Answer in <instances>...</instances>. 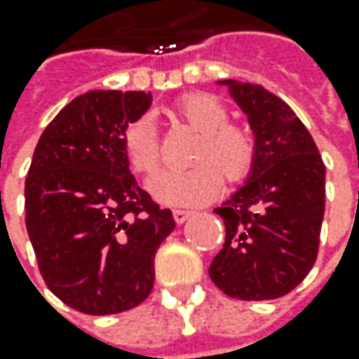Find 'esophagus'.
<instances>
[{
    "label": "esophagus",
    "instance_id": "esophagus-1",
    "mask_svg": "<svg viewBox=\"0 0 359 359\" xmlns=\"http://www.w3.org/2000/svg\"><path fill=\"white\" fill-rule=\"evenodd\" d=\"M172 217L177 220V224H182V222H187L192 217V212L191 210H172Z\"/></svg>",
    "mask_w": 359,
    "mask_h": 359
}]
</instances>
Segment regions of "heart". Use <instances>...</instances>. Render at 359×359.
Instances as JSON below:
<instances>
[{"label":"heart","instance_id":"b5f03b06","mask_svg":"<svg viewBox=\"0 0 359 359\" xmlns=\"http://www.w3.org/2000/svg\"><path fill=\"white\" fill-rule=\"evenodd\" d=\"M172 113L201 133L191 156L196 165L187 170L165 172L153 180L151 191L155 198L172 206H198L220 192L222 175L229 182H241L250 175L256 161L252 130L229 123V109L218 99L189 93L175 103ZM121 147L127 165L137 177L149 180L158 172L161 147L153 118L139 117L129 123L123 130Z\"/></svg>","mask_w":359,"mask_h":359}]
</instances>
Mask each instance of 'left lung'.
<instances>
[{"label": "left lung", "mask_w": 359, "mask_h": 359, "mask_svg": "<svg viewBox=\"0 0 359 359\" xmlns=\"http://www.w3.org/2000/svg\"><path fill=\"white\" fill-rule=\"evenodd\" d=\"M246 113L256 139L248 180L215 208L226 238L208 268L230 298L274 300L312 270L326 208V167L312 135L260 85L218 81Z\"/></svg>", "instance_id": "1"}]
</instances>
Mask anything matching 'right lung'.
Listing matches in <instances>:
<instances>
[{
    "label": "right lung",
    "mask_w": 359,
    "mask_h": 359,
    "mask_svg": "<svg viewBox=\"0 0 359 359\" xmlns=\"http://www.w3.org/2000/svg\"><path fill=\"white\" fill-rule=\"evenodd\" d=\"M151 101L144 91L79 95L33 153L27 234L49 290L83 314H118L147 300L155 254L175 230L172 212L137 184L121 147L125 127Z\"/></svg>",
    "instance_id": "add662e5"
}]
</instances>
